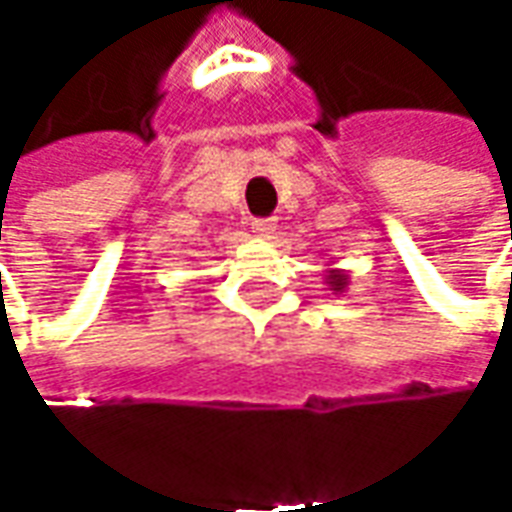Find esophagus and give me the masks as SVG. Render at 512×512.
Returning a JSON list of instances; mask_svg holds the SVG:
<instances>
[{"instance_id": "1", "label": "esophagus", "mask_w": 512, "mask_h": 512, "mask_svg": "<svg viewBox=\"0 0 512 512\" xmlns=\"http://www.w3.org/2000/svg\"><path fill=\"white\" fill-rule=\"evenodd\" d=\"M274 230H277V224L271 222V219H255V222H252V233L260 235V238H271Z\"/></svg>"}]
</instances>
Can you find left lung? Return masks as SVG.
<instances>
[{
    "label": "left lung",
    "instance_id": "1",
    "mask_svg": "<svg viewBox=\"0 0 512 512\" xmlns=\"http://www.w3.org/2000/svg\"><path fill=\"white\" fill-rule=\"evenodd\" d=\"M323 282H326V288L332 290L334 296H340V293H345V288H348L351 277H348V271H343V268H329Z\"/></svg>",
    "mask_w": 512,
    "mask_h": 512
}]
</instances>
